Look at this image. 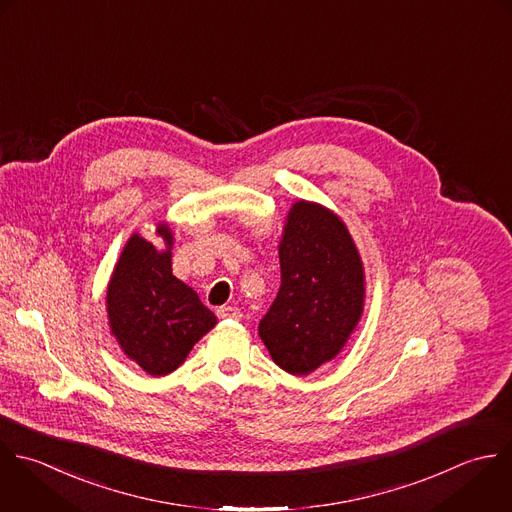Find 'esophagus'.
<instances>
[{
	"mask_svg": "<svg viewBox=\"0 0 512 512\" xmlns=\"http://www.w3.org/2000/svg\"><path fill=\"white\" fill-rule=\"evenodd\" d=\"M217 317H219V319H233V321H239L243 315H241V311H239L237 307H233V305H223V307L217 309Z\"/></svg>",
	"mask_w": 512,
	"mask_h": 512,
	"instance_id": "esophagus-1",
	"label": "esophagus"
}]
</instances>
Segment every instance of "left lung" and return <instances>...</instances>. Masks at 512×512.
Wrapping results in <instances>:
<instances>
[{
    "mask_svg": "<svg viewBox=\"0 0 512 512\" xmlns=\"http://www.w3.org/2000/svg\"><path fill=\"white\" fill-rule=\"evenodd\" d=\"M281 287L259 337L283 371L305 377L345 349L365 309V267L345 221L299 199L279 241Z\"/></svg>",
    "mask_w": 512,
    "mask_h": 512,
    "instance_id": "left-lung-1",
    "label": "left lung"
}]
</instances>
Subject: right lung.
<instances>
[{"instance_id":"right-lung-1","label":"right lung","mask_w":512,"mask_h":512,"mask_svg":"<svg viewBox=\"0 0 512 512\" xmlns=\"http://www.w3.org/2000/svg\"><path fill=\"white\" fill-rule=\"evenodd\" d=\"M159 249L137 231L127 239L107 283V323L129 361L151 377L173 373L217 317L171 269L173 231L157 221Z\"/></svg>"}]
</instances>
